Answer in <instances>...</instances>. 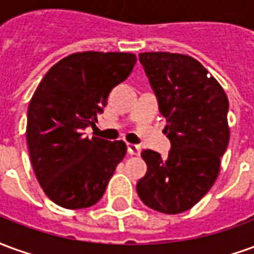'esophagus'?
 <instances>
[{
    "label": "esophagus",
    "instance_id": "34e87169",
    "mask_svg": "<svg viewBox=\"0 0 254 254\" xmlns=\"http://www.w3.org/2000/svg\"><path fill=\"white\" fill-rule=\"evenodd\" d=\"M140 145H136V144H127V154L129 155H138L140 154Z\"/></svg>",
    "mask_w": 254,
    "mask_h": 254
}]
</instances>
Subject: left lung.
Returning <instances> with one entry per match:
<instances>
[{
	"mask_svg": "<svg viewBox=\"0 0 254 254\" xmlns=\"http://www.w3.org/2000/svg\"><path fill=\"white\" fill-rule=\"evenodd\" d=\"M171 143L163 159L144 149L145 176L137 194L147 207L181 213L207 194L216 181L220 158L229 145V99L213 76L194 58L174 53H140Z\"/></svg>",
	"mask_w": 254,
	"mask_h": 254,
	"instance_id": "obj_1",
	"label": "left lung"
}]
</instances>
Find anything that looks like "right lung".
Wrapping results in <instances>:
<instances>
[{"label":"right lung","instance_id":"1","mask_svg":"<svg viewBox=\"0 0 254 254\" xmlns=\"http://www.w3.org/2000/svg\"><path fill=\"white\" fill-rule=\"evenodd\" d=\"M136 61L130 53H74L38 85L28 106L27 143L42 189L60 207L96 204L127 154L122 140L88 138L83 132L98 122L110 91L127 80Z\"/></svg>","mask_w":254,"mask_h":254}]
</instances>
